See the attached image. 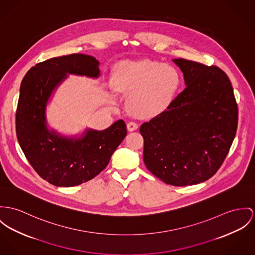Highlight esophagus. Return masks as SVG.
Returning <instances> with one entry per match:
<instances>
[{"instance_id":"obj_1","label":"esophagus","mask_w":255,"mask_h":255,"mask_svg":"<svg viewBox=\"0 0 255 255\" xmlns=\"http://www.w3.org/2000/svg\"><path fill=\"white\" fill-rule=\"evenodd\" d=\"M137 127H138L137 123L134 122V121H130V122L127 124V129H128L130 132L137 130Z\"/></svg>"}]
</instances>
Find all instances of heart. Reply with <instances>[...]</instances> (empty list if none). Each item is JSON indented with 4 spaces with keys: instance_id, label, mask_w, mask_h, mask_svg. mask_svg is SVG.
Instances as JSON below:
<instances>
[{
    "instance_id": "obj_1",
    "label": "heart",
    "mask_w": 255,
    "mask_h": 255,
    "mask_svg": "<svg viewBox=\"0 0 255 255\" xmlns=\"http://www.w3.org/2000/svg\"><path fill=\"white\" fill-rule=\"evenodd\" d=\"M181 80L176 67L147 59L122 62L116 74L117 88L131 93L130 109L142 118L155 117L168 109L176 98Z\"/></svg>"
}]
</instances>
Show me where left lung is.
Listing matches in <instances>:
<instances>
[{
	"instance_id": "1",
	"label": "left lung",
	"mask_w": 255,
	"mask_h": 255,
	"mask_svg": "<svg viewBox=\"0 0 255 255\" xmlns=\"http://www.w3.org/2000/svg\"><path fill=\"white\" fill-rule=\"evenodd\" d=\"M185 89L163 113L141 124L143 162L167 184L193 185L214 176L238 126V106L227 75L216 66L178 58Z\"/></svg>"
}]
</instances>
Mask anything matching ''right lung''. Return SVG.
<instances>
[{
	"instance_id": "1",
	"label": "right lung",
	"mask_w": 255,
	"mask_h": 255,
	"mask_svg": "<svg viewBox=\"0 0 255 255\" xmlns=\"http://www.w3.org/2000/svg\"><path fill=\"white\" fill-rule=\"evenodd\" d=\"M99 61L85 54H71L38 63L21 82L16 110V136L20 147L40 177L60 187H71L99 175L127 135L120 119L108 129H87L81 136L63 137L48 130L45 110L67 74L97 79Z\"/></svg>"
}]
</instances>
